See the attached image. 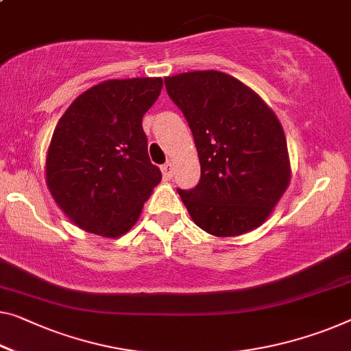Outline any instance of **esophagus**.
<instances>
[{"instance_id": "1", "label": "esophagus", "mask_w": 351, "mask_h": 351, "mask_svg": "<svg viewBox=\"0 0 351 351\" xmlns=\"http://www.w3.org/2000/svg\"><path fill=\"white\" fill-rule=\"evenodd\" d=\"M162 173H164L167 180H170L171 175H173V164H171V162H165V164L162 165Z\"/></svg>"}]
</instances>
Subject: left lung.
<instances>
[{
	"label": "left lung",
	"instance_id": "1",
	"mask_svg": "<svg viewBox=\"0 0 351 351\" xmlns=\"http://www.w3.org/2000/svg\"><path fill=\"white\" fill-rule=\"evenodd\" d=\"M189 123L202 176L178 189L192 221L214 237H238L266 221L290 182L284 129L257 93L219 71L165 77Z\"/></svg>",
	"mask_w": 351,
	"mask_h": 351
}]
</instances>
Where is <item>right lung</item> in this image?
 Returning a JSON list of instances; mask_svg holds the SVG:
<instances>
[{"label": "right lung", "mask_w": 351, "mask_h": 351, "mask_svg": "<svg viewBox=\"0 0 351 351\" xmlns=\"http://www.w3.org/2000/svg\"><path fill=\"white\" fill-rule=\"evenodd\" d=\"M160 90L159 77L102 82L80 94L56 124L45 180L75 226L117 238L138 221L162 180L142 125Z\"/></svg>", "instance_id": "1"}]
</instances>
